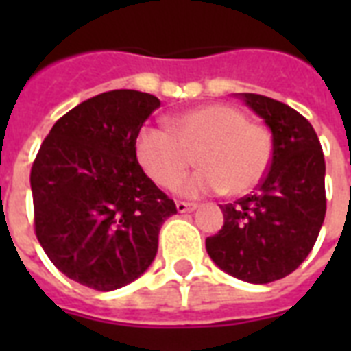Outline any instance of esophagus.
I'll list each match as a JSON object with an SVG mask.
<instances>
[{
	"instance_id": "34e87169",
	"label": "esophagus",
	"mask_w": 351,
	"mask_h": 351,
	"mask_svg": "<svg viewBox=\"0 0 351 351\" xmlns=\"http://www.w3.org/2000/svg\"><path fill=\"white\" fill-rule=\"evenodd\" d=\"M176 209H178V213H189V211H195V209H197V204L176 202Z\"/></svg>"
}]
</instances>
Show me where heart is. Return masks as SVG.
I'll use <instances>...</instances> for the list:
<instances>
[{
  "instance_id": "1",
  "label": "heart",
  "mask_w": 351,
  "mask_h": 351,
  "mask_svg": "<svg viewBox=\"0 0 351 351\" xmlns=\"http://www.w3.org/2000/svg\"><path fill=\"white\" fill-rule=\"evenodd\" d=\"M195 154L200 169L176 186L180 195H244L266 176L273 138L267 129L250 123L244 112L224 104L195 107L169 118L167 129L147 125L138 132V162L162 187L175 186Z\"/></svg>"
}]
</instances>
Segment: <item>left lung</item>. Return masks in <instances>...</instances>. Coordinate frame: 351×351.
I'll list each match as a JSON object with an SVG mask.
<instances>
[{"instance_id": "left-lung-1", "label": "left lung", "mask_w": 351, "mask_h": 351, "mask_svg": "<svg viewBox=\"0 0 351 351\" xmlns=\"http://www.w3.org/2000/svg\"><path fill=\"white\" fill-rule=\"evenodd\" d=\"M240 98L271 129L273 158L253 195L220 206L224 226L206 250L231 277L267 284L295 271L315 244L326 215V164L300 112L262 95Z\"/></svg>"}]
</instances>
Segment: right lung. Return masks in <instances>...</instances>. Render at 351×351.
<instances>
[{
  "label": "right lung",
  "instance_id": "obj_1",
  "mask_svg": "<svg viewBox=\"0 0 351 351\" xmlns=\"http://www.w3.org/2000/svg\"><path fill=\"white\" fill-rule=\"evenodd\" d=\"M156 96L118 89L82 101L52 125L30 169L34 231L54 266L87 288L112 291L142 275L176 213L136 160Z\"/></svg>",
  "mask_w": 351,
  "mask_h": 351
}]
</instances>
